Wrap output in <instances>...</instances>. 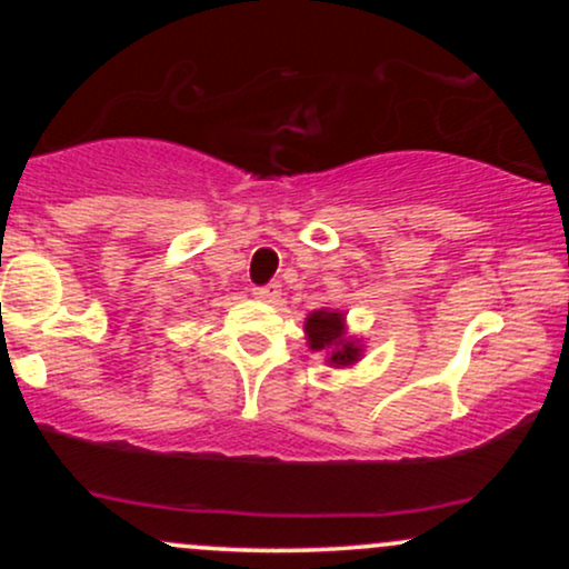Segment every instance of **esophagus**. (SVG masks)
Instances as JSON below:
<instances>
[{"mask_svg": "<svg viewBox=\"0 0 569 569\" xmlns=\"http://www.w3.org/2000/svg\"><path fill=\"white\" fill-rule=\"evenodd\" d=\"M253 297L262 299V302H278L280 283L278 280H270V283H264V286H253Z\"/></svg>", "mask_w": 569, "mask_h": 569, "instance_id": "34e87169", "label": "esophagus"}]
</instances>
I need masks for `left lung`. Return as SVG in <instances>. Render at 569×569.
I'll use <instances>...</instances> for the list:
<instances>
[{
  "label": "left lung",
  "mask_w": 569,
  "mask_h": 569,
  "mask_svg": "<svg viewBox=\"0 0 569 569\" xmlns=\"http://www.w3.org/2000/svg\"><path fill=\"white\" fill-rule=\"evenodd\" d=\"M307 339H310L312 350H329L331 363L337 367H350L361 356V348L350 339H345V318L342 312H326L318 310L312 312L305 321Z\"/></svg>",
  "instance_id": "8db88e82"
}]
</instances>
